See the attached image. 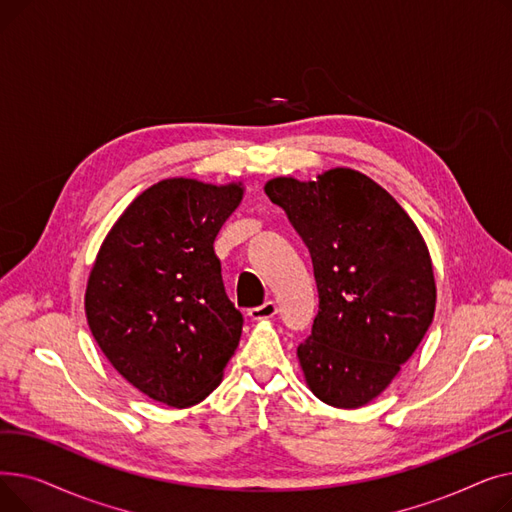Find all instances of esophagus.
Instances as JSON below:
<instances>
[{"label": "esophagus", "instance_id": "1", "mask_svg": "<svg viewBox=\"0 0 512 512\" xmlns=\"http://www.w3.org/2000/svg\"><path fill=\"white\" fill-rule=\"evenodd\" d=\"M276 313H278V305H276L274 301H265L263 305L249 309V317L255 319V321H259V319H270V317H274Z\"/></svg>", "mask_w": 512, "mask_h": 512}]
</instances>
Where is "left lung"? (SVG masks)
I'll list each match as a JSON object with an SVG mask.
<instances>
[{
    "instance_id": "8db88e82",
    "label": "left lung",
    "mask_w": 512,
    "mask_h": 512,
    "mask_svg": "<svg viewBox=\"0 0 512 512\" xmlns=\"http://www.w3.org/2000/svg\"><path fill=\"white\" fill-rule=\"evenodd\" d=\"M265 195L313 261L319 311L297 351L307 386L326 405L359 409L386 390L432 326L425 240L388 191L348 168L315 182L274 178Z\"/></svg>"
}]
</instances>
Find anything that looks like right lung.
I'll list each match as a JSON object with an SVG mask.
<instances>
[{"instance_id": "obj_1", "label": "right lung", "mask_w": 512, "mask_h": 512, "mask_svg": "<svg viewBox=\"0 0 512 512\" xmlns=\"http://www.w3.org/2000/svg\"><path fill=\"white\" fill-rule=\"evenodd\" d=\"M240 199V184L161 180L120 215L91 270L93 338L126 382L168 407L209 396L238 346L245 319L213 240Z\"/></svg>"}]
</instances>
